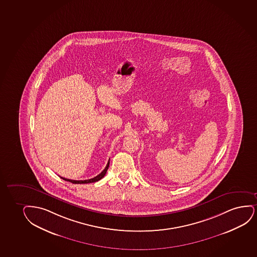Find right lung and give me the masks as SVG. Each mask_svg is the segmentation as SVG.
<instances>
[{"mask_svg":"<svg viewBox=\"0 0 257 257\" xmlns=\"http://www.w3.org/2000/svg\"><path fill=\"white\" fill-rule=\"evenodd\" d=\"M108 167H109V161L107 162V166H106V168L102 170V172L101 174H99L98 176H95L94 178L88 179V180H84V181H75V180H70V179H66L63 178V177H61V178L63 179V180H65L67 182H70L72 183H75V184H83V183H91V182H98V181H100L101 178H103L104 176L106 175V173H107V169H108Z\"/></svg>","mask_w":257,"mask_h":257,"instance_id":"right-lung-1","label":"right lung"}]
</instances>
